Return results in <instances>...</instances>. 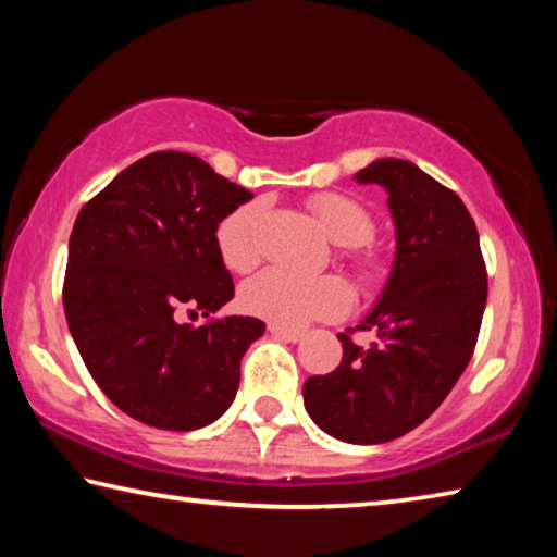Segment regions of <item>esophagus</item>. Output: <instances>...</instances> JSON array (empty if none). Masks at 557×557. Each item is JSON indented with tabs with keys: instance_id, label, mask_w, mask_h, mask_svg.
Masks as SVG:
<instances>
[{
	"instance_id": "1",
	"label": "esophagus",
	"mask_w": 557,
	"mask_h": 557,
	"mask_svg": "<svg viewBox=\"0 0 557 557\" xmlns=\"http://www.w3.org/2000/svg\"><path fill=\"white\" fill-rule=\"evenodd\" d=\"M268 332L275 336V338H280V342H289V344L301 342V334L299 332H292V329H282L277 324H270Z\"/></svg>"
}]
</instances>
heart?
I'll list each match as a JSON object with an SVG mask.
<instances>
[{
	"label": "heart",
	"instance_id": "obj_1",
	"mask_svg": "<svg viewBox=\"0 0 557 557\" xmlns=\"http://www.w3.org/2000/svg\"><path fill=\"white\" fill-rule=\"evenodd\" d=\"M322 231L336 245L358 248L373 235V219L363 203L344 194H319L312 201ZM265 211L262 201H248L233 209L215 228V245L225 265L235 272L250 270L258 262V225ZM361 268H371L363 258ZM240 305L252 317L282 329H301L317 319L342 317L351 305V292L338 277H305L270 268L248 280L240 289Z\"/></svg>",
	"mask_w": 557,
	"mask_h": 557
}]
</instances>
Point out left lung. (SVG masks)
<instances>
[{
	"instance_id": "left-lung-1",
	"label": "left lung",
	"mask_w": 557,
	"mask_h": 557,
	"mask_svg": "<svg viewBox=\"0 0 557 557\" xmlns=\"http://www.w3.org/2000/svg\"><path fill=\"white\" fill-rule=\"evenodd\" d=\"M388 194L395 258L388 282L356 329L338 334V369L301 388L317 428L348 445H381L425 422L474 354L486 307L479 233L455 191L405 159H375L356 176Z\"/></svg>"
}]
</instances>
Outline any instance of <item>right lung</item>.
I'll return each instance as SVG.
<instances>
[{"label":"right lung","instance_id":"right-lung-1","mask_svg":"<svg viewBox=\"0 0 557 557\" xmlns=\"http://www.w3.org/2000/svg\"><path fill=\"white\" fill-rule=\"evenodd\" d=\"M186 152H152L83 206L69 240L63 309L83 363L129 418L199 430L231 408L240 358L265 334L256 317L182 324L233 299L215 228L250 201Z\"/></svg>","mask_w":557,"mask_h":557}]
</instances>
